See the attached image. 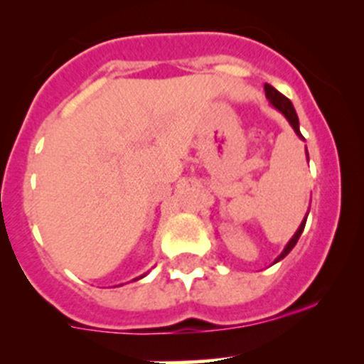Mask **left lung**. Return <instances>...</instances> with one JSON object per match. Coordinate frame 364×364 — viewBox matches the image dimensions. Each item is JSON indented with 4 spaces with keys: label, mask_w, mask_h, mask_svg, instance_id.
Masks as SVG:
<instances>
[{
    "label": "left lung",
    "mask_w": 364,
    "mask_h": 364,
    "mask_svg": "<svg viewBox=\"0 0 364 364\" xmlns=\"http://www.w3.org/2000/svg\"><path fill=\"white\" fill-rule=\"evenodd\" d=\"M264 94H267V100L270 101V105L273 106V108L279 109L282 115L287 118V122H289V124H291V127L294 129V132L297 134V137H301L304 141L303 134H301V130H299V118H297V113H296V109H294L291 100H289V97H285L282 92L277 91V89L273 87V85H270V84H264ZM306 156H308V149H306ZM306 218H308V213H306L304 220H303V222H301L299 228H297V230H296V234H294L292 239L287 242V246H285L284 251L280 252L279 258L275 259V263H279L280 259H284L285 256H287L289 252L292 251V247L296 246L297 240H299V237H301V234H303V230H304Z\"/></svg>",
    "instance_id": "8db88e82"
}]
</instances>
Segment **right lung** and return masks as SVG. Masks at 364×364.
I'll return each mask as SVG.
<instances>
[{
	"label": "right lung",
	"instance_id": "obj_1",
	"mask_svg": "<svg viewBox=\"0 0 364 364\" xmlns=\"http://www.w3.org/2000/svg\"><path fill=\"white\" fill-rule=\"evenodd\" d=\"M142 277H146V273H144V275H141V277H139V279H142ZM139 279H134V280H139Z\"/></svg>",
	"mask_w": 364,
	"mask_h": 364
}]
</instances>
